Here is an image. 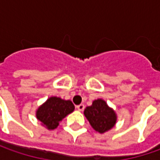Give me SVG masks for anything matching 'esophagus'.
Returning <instances> with one entry per match:
<instances>
[{"label": "esophagus", "mask_w": 160, "mask_h": 160, "mask_svg": "<svg viewBox=\"0 0 160 160\" xmlns=\"http://www.w3.org/2000/svg\"><path fill=\"white\" fill-rule=\"evenodd\" d=\"M77 108L79 111H83V109H84V105L83 104H80V105L77 106Z\"/></svg>", "instance_id": "esophagus-1"}]
</instances>
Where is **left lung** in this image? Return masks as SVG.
I'll return each instance as SVG.
<instances>
[{
  "label": "left lung",
  "instance_id": "left-lung-1",
  "mask_svg": "<svg viewBox=\"0 0 160 160\" xmlns=\"http://www.w3.org/2000/svg\"><path fill=\"white\" fill-rule=\"evenodd\" d=\"M83 114L92 127L100 133L110 130L117 122L116 112L102 99L93 101L92 106L85 108Z\"/></svg>",
  "mask_w": 160,
  "mask_h": 160
}]
</instances>
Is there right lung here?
<instances>
[{
    "label": "right lung",
    "mask_w": 160,
    "mask_h": 160,
    "mask_svg": "<svg viewBox=\"0 0 160 160\" xmlns=\"http://www.w3.org/2000/svg\"><path fill=\"white\" fill-rule=\"evenodd\" d=\"M74 109L75 106L69 100L66 101L59 97H51L37 108L36 118L47 129L53 130Z\"/></svg>",
    "instance_id": "add662e5"
}]
</instances>
